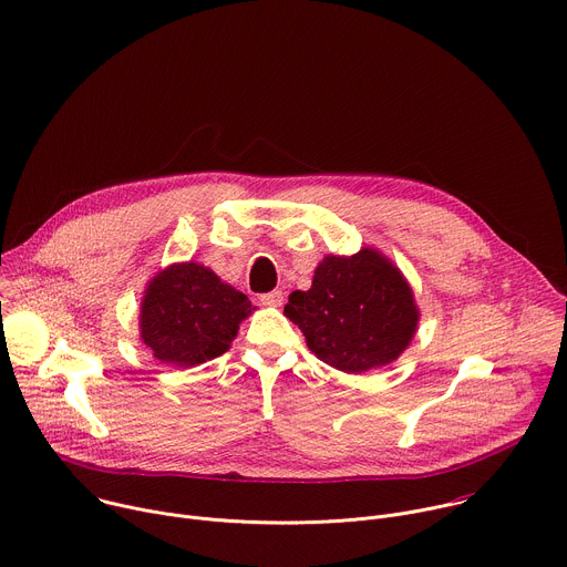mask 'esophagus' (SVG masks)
<instances>
[{"label":"esophagus","instance_id":"esophagus-1","mask_svg":"<svg viewBox=\"0 0 567 567\" xmlns=\"http://www.w3.org/2000/svg\"><path fill=\"white\" fill-rule=\"evenodd\" d=\"M260 302L267 305V307H280L282 305V291L280 289H274L269 293H262L260 296Z\"/></svg>","mask_w":567,"mask_h":567}]
</instances>
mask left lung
Segmentation results:
<instances>
[{
	"mask_svg": "<svg viewBox=\"0 0 567 567\" xmlns=\"http://www.w3.org/2000/svg\"><path fill=\"white\" fill-rule=\"evenodd\" d=\"M285 316L322 362L362 373L394 362L412 342L421 311L403 271L379 249L324 256L307 291H293Z\"/></svg>",
	"mask_w": 567,
	"mask_h": 567,
	"instance_id": "obj_1",
	"label": "left lung"
}]
</instances>
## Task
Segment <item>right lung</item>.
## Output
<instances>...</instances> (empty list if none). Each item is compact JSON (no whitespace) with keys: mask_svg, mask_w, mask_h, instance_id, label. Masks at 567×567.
<instances>
[{"mask_svg":"<svg viewBox=\"0 0 567 567\" xmlns=\"http://www.w3.org/2000/svg\"><path fill=\"white\" fill-rule=\"evenodd\" d=\"M251 300L200 262L157 271L140 302V340L164 364L196 367L229 351Z\"/></svg>","mask_w":567,"mask_h":567,"instance_id":"obj_1","label":"right lung"}]
</instances>
